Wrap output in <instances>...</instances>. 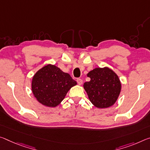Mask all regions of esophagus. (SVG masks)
<instances>
[{
  "label": "esophagus",
  "instance_id": "obj_1",
  "mask_svg": "<svg viewBox=\"0 0 150 150\" xmlns=\"http://www.w3.org/2000/svg\"><path fill=\"white\" fill-rule=\"evenodd\" d=\"M77 82L78 84H79V85H82V83H83V80L81 79H77Z\"/></svg>",
  "mask_w": 150,
  "mask_h": 150
}]
</instances>
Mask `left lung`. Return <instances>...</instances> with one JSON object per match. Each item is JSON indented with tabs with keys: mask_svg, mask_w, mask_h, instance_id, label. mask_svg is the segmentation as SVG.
I'll use <instances>...</instances> for the list:
<instances>
[{
	"mask_svg": "<svg viewBox=\"0 0 150 150\" xmlns=\"http://www.w3.org/2000/svg\"><path fill=\"white\" fill-rule=\"evenodd\" d=\"M90 81L83 87L92 104L97 108L112 106L120 96L122 84L117 75L107 67L96 68L87 73Z\"/></svg>",
	"mask_w": 150,
	"mask_h": 150,
	"instance_id": "1",
	"label": "left lung"
}]
</instances>
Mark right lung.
<instances>
[{"label":"right lung","mask_w":150,"mask_h":150,"mask_svg":"<svg viewBox=\"0 0 150 150\" xmlns=\"http://www.w3.org/2000/svg\"><path fill=\"white\" fill-rule=\"evenodd\" d=\"M77 85L69 73L54 65L44 66L33 76L32 91L42 105L54 108L62 101L71 87Z\"/></svg>","instance_id":"1"}]
</instances>
